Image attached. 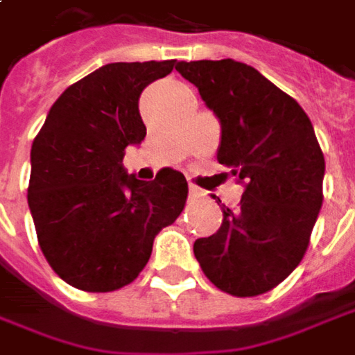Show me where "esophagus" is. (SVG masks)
I'll return each instance as SVG.
<instances>
[{"mask_svg":"<svg viewBox=\"0 0 355 355\" xmlns=\"http://www.w3.org/2000/svg\"><path fill=\"white\" fill-rule=\"evenodd\" d=\"M189 198L190 200H202V198H204V192H202L200 189H196V187H192V184H190Z\"/></svg>","mask_w":355,"mask_h":355,"instance_id":"1","label":"esophagus"}]
</instances>
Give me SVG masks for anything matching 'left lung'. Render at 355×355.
Returning <instances> with one entry per match:
<instances>
[{
  "instance_id": "left-lung-1",
  "label": "left lung",
  "mask_w": 355,
  "mask_h": 355,
  "mask_svg": "<svg viewBox=\"0 0 355 355\" xmlns=\"http://www.w3.org/2000/svg\"><path fill=\"white\" fill-rule=\"evenodd\" d=\"M222 135L220 177L243 187L239 208L222 206V226L194 241V257L216 287L255 297L299 265L322 208L324 155L311 119L288 94L232 58L178 62Z\"/></svg>"
}]
</instances>
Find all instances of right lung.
I'll list each match as a JSON object with an SVG mask.
<instances>
[{
    "label": "right lung",
    "mask_w": 355,
    "mask_h": 355,
    "mask_svg": "<svg viewBox=\"0 0 355 355\" xmlns=\"http://www.w3.org/2000/svg\"><path fill=\"white\" fill-rule=\"evenodd\" d=\"M177 64L94 70L58 96L33 141L27 200L37 239L56 275L80 291L129 285L149 261L155 236L184 208L182 173L166 166L145 182L123 166L125 147L147 135L141 92Z\"/></svg>",
    "instance_id": "right-lung-1"
}]
</instances>
